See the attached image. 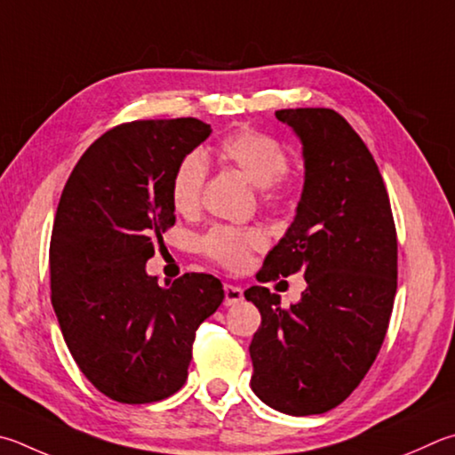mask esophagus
I'll return each instance as SVG.
<instances>
[{
	"label": "esophagus",
	"mask_w": 455,
	"mask_h": 455,
	"mask_svg": "<svg viewBox=\"0 0 455 455\" xmlns=\"http://www.w3.org/2000/svg\"><path fill=\"white\" fill-rule=\"evenodd\" d=\"M243 299H244V294H243L241 286L225 284V304L227 307H235V304L243 302Z\"/></svg>",
	"instance_id": "obj_1"
}]
</instances>
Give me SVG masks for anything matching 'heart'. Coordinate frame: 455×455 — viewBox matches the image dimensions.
Wrapping results in <instances>:
<instances>
[{
  "instance_id": "b5f03b06",
  "label": "heart",
  "mask_w": 455,
  "mask_h": 455,
  "mask_svg": "<svg viewBox=\"0 0 455 455\" xmlns=\"http://www.w3.org/2000/svg\"><path fill=\"white\" fill-rule=\"evenodd\" d=\"M219 156L243 171L260 187L264 203H283L288 196V153L278 139L256 129H238L219 143ZM206 180V163L199 153L179 161L171 177V201L180 214H193L201 204ZM264 246V236L256 228L219 225L201 238V251L220 267L241 270L251 254Z\"/></svg>"
}]
</instances>
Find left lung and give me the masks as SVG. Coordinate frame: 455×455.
<instances>
[{
  "label": "left lung",
  "instance_id": "obj_1",
  "mask_svg": "<svg viewBox=\"0 0 455 455\" xmlns=\"http://www.w3.org/2000/svg\"><path fill=\"white\" fill-rule=\"evenodd\" d=\"M302 141L296 219L264 259L259 283L302 272L300 302L251 286L260 312L251 342L252 392L291 416L324 414L356 390L374 364L398 288V236L374 156L340 113L280 109Z\"/></svg>",
  "mask_w": 455,
  "mask_h": 455
}]
</instances>
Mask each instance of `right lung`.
Listing matches in <instances>:
<instances>
[{
  "instance_id": "obj_1",
  "label": "right lung",
  "mask_w": 455,
  "mask_h": 455,
  "mask_svg": "<svg viewBox=\"0 0 455 455\" xmlns=\"http://www.w3.org/2000/svg\"><path fill=\"white\" fill-rule=\"evenodd\" d=\"M212 133L193 119H143L103 133L57 206L52 304L79 370L107 398L151 403L183 387L195 334L220 307L219 278L187 272L169 288L145 264L175 225L171 177Z\"/></svg>"
}]
</instances>
